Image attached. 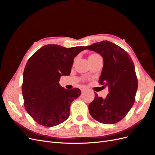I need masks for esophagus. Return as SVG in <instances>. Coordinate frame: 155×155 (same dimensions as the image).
Here are the masks:
<instances>
[{"mask_svg":"<svg viewBox=\"0 0 155 155\" xmlns=\"http://www.w3.org/2000/svg\"><path fill=\"white\" fill-rule=\"evenodd\" d=\"M86 91V89H84V88H82V90H81V92L83 93V92H84Z\"/></svg>","mask_w":155,"mask_h":155,"instance_id":"obj_1","label":"esophagus"}]
</instances>
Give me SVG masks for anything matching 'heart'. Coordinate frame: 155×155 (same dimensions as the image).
Listing matches in <instances>:
<instances>
[{
	"mask_svg": "<svg viewBox=\"0 0 155 155\" xmlns=\"http://www.w3.org/2000/svg\"><path fill=\"white\" fill-rule=\"evenodd\" d=\"M98 57H100V55H99L98 54H90L89 55L88 60H89V61H92V60H94V59H95L98 58Z\"/></svg>",
	"mask_w": 155,
	"mask_h": 155,
	"instance_id": "b5f03b06",
	"label": "heart"
}]
</instances>
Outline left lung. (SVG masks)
<instances>
[{
	"mask_svg": "<svg viewBox=\"0 0 155 155\" xmlns=\"http://www.w3.org/2000/svg\"><path fill=\"white\" fill-rule=\"evenodd\" d=\"M86 48L104 58L99 82L109 89L105 99L96 94L88 106L90 114L103 124H115L126 117L135 102L138 82L134 62L127 51L107 41L94 43Z\"/></svg>",
	"mask_w": 155,
	"mask_h": 155,
	"instance_id": "1",
	"label": "left lung"
}]
</instances>
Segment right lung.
Returning <instances> with one entry per match:
<instances>
[{
  "label": "right lung",
  "instance_id": "right-lung-1",
  "mask_svg": "<svg viewBox=\"0 0 155 155\" xmlns=\"http://www.w3.org/2000/svg\"><path fill=\"white\" fill-rule=\"evenodd\" d=\"M86 49L48 45L27 61L21 91L27 112L38 124L52 127L69 118L71 103L80 96L81 91L77 88L64 89L59 81L63 75L70 74L74 57Z\"/></svg>",
  "mask_w": 155,
  "mask_h": 155
}]
</instances>
